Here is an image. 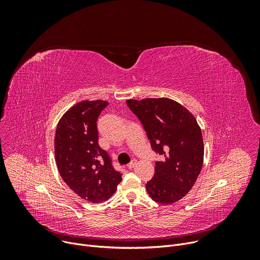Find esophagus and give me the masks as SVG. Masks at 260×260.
I'll return each instance as SVG.
<instances>
[{
    "mask_svg": "<svg viewBox=\"0 0 260 260\" xmlns=\"http://www.w3.org/2000/svg\"><path fill=\"white\" fill-rule=\"evenodd\" d=\"M136 165H137V160H136V159H133V160L127 165V168H128V169H133Z\"/></svg>",
    "mask_w": 260,
    "mask_h": 260,
    "instance_id": "esophagus-1",
    "label": "esophagus"
}]
</instances>
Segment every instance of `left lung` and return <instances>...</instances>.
Segmentation results:
<instances>
[{"label":"left lung","instance_id":"8db88e82","mask_svg":"<svg viewBox=\"0 0 260 260\" xmlns=\"http://www.w3.org/2000/svg\"><path fill=\"white\" fill-rule=\"evenodd\" d=\"M126 105L141 121L152 150L165 156L155 161L154 176L146 184L148 194L159 204L178 202L191 189L203 167L204 143L196 118L167 98L127 100Z\"/></svg>","mask_w":260,"mask_h":260}]
</instances>
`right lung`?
<instances>
[{
    "mask_svg": "<svg viewBox=\"0 0 260 260\" xmlns=\"http://www.w3.org/2000/svg\"><path fill=\"white\" fill-rule=\"evenodd\" d=\"M108 105L101 100L76 104L61 117L55 132L58 172L74 192L90 203L108 200L122 180V174L99 145L96 121Z\"/></svg>",
    "mask_w": 260,
    "mask_h": 260,
    "instance_id": "obj_1",
    "label": "right lung"
}]
</instances>
